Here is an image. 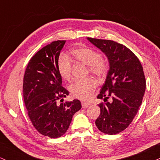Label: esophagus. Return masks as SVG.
<instances>
[{
	"mask_svg": "<svg viewBox=\"0 0 160 160\" xmlns=\"http://www.w3.org/2000/svg\"><path fill=\"white\" fill-rule=\"evenodd\" d=\"M82 108H86L90 106V104H89V103H87V102H82Z\"/></svg>",
	"mask_w": 160,
	"mask_h": 160,
	"instance_id": "34e87169",
	"label": "esophagus"
}]
</instances>
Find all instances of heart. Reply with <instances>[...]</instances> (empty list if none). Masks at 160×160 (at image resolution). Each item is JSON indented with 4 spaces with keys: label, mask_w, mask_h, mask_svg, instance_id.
Wrapping results in <instances>:
<instances>
[{
    "label": "heart",
    "mask_w": 160,
    "mask_h": 160,
    "mask_svg": "<svg viewBox=\"0 0 160 160\" xmlns=\"http://www.w3.org/2000/svg\"><path fill=\"white\" fill-rule=\"evenodd\" d=\"M71 54L76 61L89 66V71L92 74L102 76L106 73V62L96 50L88 47H80L72 50ZM58 69L63 79L71 80L72 62L69 57L64 54L60 55L58 60ZM97 84V82L93 78L78 80L69 87V91L74 98L86 101L91 98Z\"/></svg>",
    "instance_id": "1"
}]
</instances>
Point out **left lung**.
<instances>
[{
  "label": "left lung",
  "mask_w": 160,
  "mask_h": 160,
  "mask_svg": "<svg viewBox=\"0 0 160 160\" xmlns=\"http://www.w3.org/2000/svg\"><path fill=\"white\" fill-rule=\"evenodd\" d=\"M87 39L106 55L109 64L97 97L105 103L98 105L100 114L96 126L103 133L118 134L128 127L142 105L146 89L143 67L135 54L123 45L112 40Z\"/></svg>",
  "instance_id": "left-lung-1"
}]
</instances>
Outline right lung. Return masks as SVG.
<instances>
[{"label": "right lung", "instance_id": "right-lung-1", "mask_svg": "<svg viewBox=\"0 0 160 160\" xmlns=\"http://www.w3.org/2000/svg\"><path fill=\"white\" fill-rule=\"evenodd\" d=\"M66 41L58 40L43 47L28 63L24 76V101L28 116L39 133L51 138L64 135L72 116L82 108L78 99L58 103L69 95L62 87L58 60Z\"/></svg>", "mask_w": 160, "mask_h": 160}]
</instances>
